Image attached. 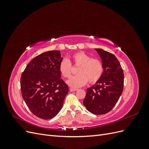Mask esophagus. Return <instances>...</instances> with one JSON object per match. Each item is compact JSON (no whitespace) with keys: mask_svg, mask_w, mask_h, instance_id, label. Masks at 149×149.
Wrapping results in <instances>:
<instances>
[{"mask_svg":"<svg viewBox=\"0 0 149 149\" xmlns=\"http://www.w3.org/2000/svg\"><path fill=\"white\" fill-rule=\"evenodd\" d=\"M70 91H77V90H78V89L73 88H70Z\"/></svg>","mask_w":149,"mask_h":149,"instance_id":"34e87169","label":"esophagus"}]
</instances>
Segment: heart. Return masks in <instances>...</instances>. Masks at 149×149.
Here are the masks:
<instances>
[{
  "label": "heart",
  "instance_id": "obj_1",
  "mask_svg": "<svg viewBox=\"0 0 149 149\" xmlns=\"http://www.w3.org/2000/svg\"><path fill=\"white\" fill-rule=\"evenodd\" d=\"M71 65L73 66H79L76 70L77 75L72 76L67 83L73 88H79L89 82L94 84L102 77L104 73V66L102 61L93 58L91 56L83 52L75 53L71 56V61L63 59L60 63L59 70L63 77L68 78L72 73Z\"/></svg>",
  "mask_w": 149,
  "mask_h": 149
}]
</instances>
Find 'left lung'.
I'll return each mask as SVG.
<instances>
[{"label": "left lung", "instance_id": "8db88e82", "mask_svg": "<svg viewBox=\"0 0 149 149\" xmlns=\"http://www.w3.org/2000/svg\"><path fill=\"white\" fill-rule=\"evenodd\" d=\"M104 66L102 77L87 89L83 104L96 115L104 114L116 104L124 88V73L117 58L109 52L96 48Z\"/></svg>", "mask_w": 149, "mask_h": 149}]
</instances>
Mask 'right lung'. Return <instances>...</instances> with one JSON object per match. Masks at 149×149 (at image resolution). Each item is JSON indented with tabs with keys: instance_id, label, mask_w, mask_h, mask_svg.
Masks as SVG:
<instances>
[{
	"instance_id": "1",
	"label": "right lung",
	"mask_w": 149,
	"mask_h": 149,
	"mask_svg": "<svg viewBox=\"0 0 149 149\" xmlns=\"http://www.w3.org/2000/svg\"><path fill=\"white\" fill-rule=\"evenodd\" d=\"M60 52L53 50L35 56L20 78L22 97L30 111L39 118L50 119L63 104L68 86L61 78Z\"/></svg>"
}]
</instances>
